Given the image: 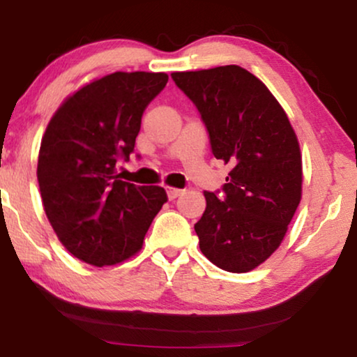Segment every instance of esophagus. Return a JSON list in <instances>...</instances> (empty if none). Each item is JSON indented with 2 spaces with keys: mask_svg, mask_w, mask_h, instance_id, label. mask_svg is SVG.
<instances>
[{
  "mask_svg": "<svg viewBox=\"0 0 357 357\" xmlns=\"http://www.w3.org/2000/svg\"><path fill=\"white\" fill-rule=\"evenodd\" d=\"M185 190H180V188H167V197L169 199H175L178 198L180 195H183Z\"/></svg>",
  "mask_w": 357,
  "mask_h": 357,
  "instance_id": "1",
  "label": "esophagus"
}]
</instances>
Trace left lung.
I'll return each mask as SVG.
<instances>
[{
    "instance_id": "8db88e82",
    "label": "left lung",
    "mask_w": 357,
    "mask_h": 357,
    "mask_svg": "<svg viewBox=\"0 0 357 357\" xmlns=\"http://www.w3.org/2000/svg\"><path fill=\"white\" fill-rule=\"evenodd\" d=\"M197 107L214 158L231 165L221 192H204L195 224L209 261L247 273L280 247L302 192L299 143L286 112L263 82L241 66L172 73Z\"/></svg>"
}]
</instances>
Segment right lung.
I'll return each mask as SVG.
<instances>
[{
    "label": "right lung",
    "mask_w": 357,
    "mask_h": 357,
    "mask_svg": "<svg viewBox=\"0 0 357 357\" xmlns=\"http://www.w3.org/2000/svg\"><path fill=\"white\" fill-rule=\"evenodd\" d=\"M165 73H112L81 87L52 116L38 153L43 209L66 250L94 266L116 265L141 250L167 202L162 187L120 180L149 102Z\"/></svg>",
    "instance_id": "right-lung-1"
}]
</instances>
